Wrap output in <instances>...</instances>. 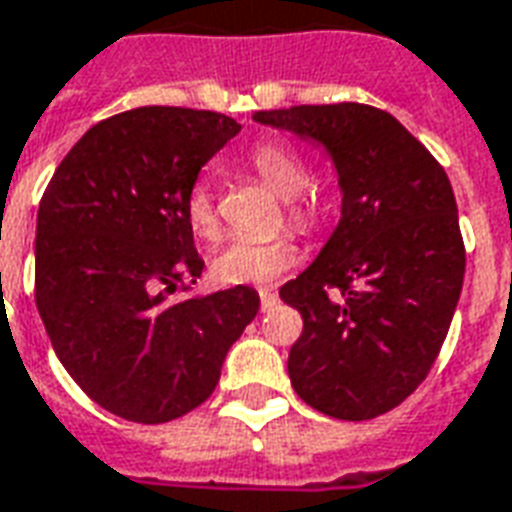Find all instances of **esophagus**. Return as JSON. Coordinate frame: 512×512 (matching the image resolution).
<instances>
[{"label": "esophagus", "mask_w": 512, "mask_h": 512, "mask_svg": "<svg viewBox=\"0 0 512 512\" xmlns=\"http://www.w3.org/2000/svg\"><path fill=\"white\" fill-rule=\"evenodd\" d=\"M274 304H276V290H271V287H263V290H260V306H263V312H266V309H271Z\"/></svg>", "instance_id": "esophagus-1"}]
</instances>
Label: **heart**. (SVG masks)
<instances>
[{"mask_svg": "<svg viewBox=\"0 0 512 512\" xmlns=\"http://www.w3.org/2000/svg\"><path fill=\"white\" fill-rule=\"evenodd\" d=\"M249 162L257 176L285 198L287 222L298 230H312L320 222L323 203L317 192H306V162L290 143L263 140L249 151ZM187 225L200 241H214L219 236V214L214 189L206 181L192 184L184 203ZM295 241L285 233L268 238H236L214 257L211 271L225 285H263L293 266Z\"/></svg>", "mask_w": 512, "mask_h": 512, "instance_id": "obj_1", "label": "heart"}]
</instances>
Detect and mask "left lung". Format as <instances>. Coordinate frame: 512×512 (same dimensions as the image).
<instances>
[{"mask_svg":"<svg viewBox=\"0 0 512 512\" xmlns=\"http://www.w3.org/2000/svg\"><path fill=\"white\" fill-rule=\"evenodd\" d=\"M255 119L325 146L342 187L339 227L279 290L304 317L287 358L295 393L339 420L391 412L431 372L464 285L448 173L372 105H293Z\"/></svg>","mask_w":512,"mask_h":512,"instance_id":"1","label":"left lung"}]
</instances>
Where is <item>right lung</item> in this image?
Here are the masks:
<instances>
[{"instance_id":"add662e5","label":"right lung","mask_w":512,"mask_h":512,"mask_svg":"<svg viewBox=\"0 0 512 512\" xmlns=\"http://www.w3.org/2000/svg\"><path fill=\"white\" fill-rule=\"evenodd\" d=\"M241 124L192 108L102 119L40 200L34 301L78 388L132 423H168L214 393L230 344L260 309L246 285L176 298L203 274L184 203Z\"/></svg>"}]
</instances>
